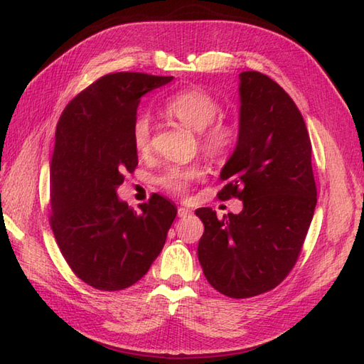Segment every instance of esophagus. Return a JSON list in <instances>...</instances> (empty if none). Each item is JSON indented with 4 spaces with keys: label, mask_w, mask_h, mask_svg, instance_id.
<instances>
[{
    "label": "esophagus",
    "mask_w": 364,
    "mask_h": 364,
    "mask_svg": "<svg viewBox=\"0 0 364 364\" xmlns=\"http://www.w3.org/2000/svg\"><path fill=\"white\" fill-rule=\"evenodd\" d=\"M192 211L189 210V208H184V206H180L178 208V218H188V215H191Z\"/></svg>",
    "instance_id": "esophagus-1"
}]
</instances>
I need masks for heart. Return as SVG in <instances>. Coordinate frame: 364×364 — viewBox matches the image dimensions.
Returning <instances> with one entry per match:
<instances>
[{"label":"heart","instance_id":"1","mask_svg":"<svg viewBox=\"0 0 364 364\" xmlns=\"http://www.w3.org/2000/svg\"><path fill=\"white\" fill-rule=\"evenodd\" d=\"M164 111L183 125L198 131L200 142L213 154H227L239 141L237 123L228 119H218L220 103L202 87H188L175 92L164 103ZM150 120L145 114L134 119L131 139L139 153L150 146ZM205 175L200 166H170L156 176L161 188L173 196H186L192 184Z\"/></svg>","mask_w":364,"mask_h":364}]
</instances>
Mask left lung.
Here are the masks:
<instances>
[{
	"mask_svg": "<svg viewBox=\"0 0 364 364\" xmlns=\"http://www.w3.org/2000/svg\"><path fill=\"white\" fill-rule=\"evenodd\" d=\"M241 119L235 153L222 168L220 200H242L239 214L218 219L198 208L205 231L198 261L214 289L249 299L274 289L296 266L314 214L311 141L282 86L259 72L239 75Z\"/></svg>",
	"mask_w": 364,
	"mask_h": 364,
	"instance_id": "left-lung-1",
	"label": "left lung"
}]
</instances>
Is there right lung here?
<instances>
[{"label": "right lung", "mask_w": 364, "mask_h": 364, "mask_svg": "<svg viewBox=\"0 0 364 364\" xmlns=\"http://www.w3.org/2000/svg\"><path fill=\"white\" fill-rule=\"evenodd\" d=\"M173 80L107 73L60 114L50 162V225L73 274L100 291H120L149 272L176 215L153 194L139 213L115 189L137 166L131 129L141 97Z\"/></svg>", "instance_id": "1"}]
</instances>
